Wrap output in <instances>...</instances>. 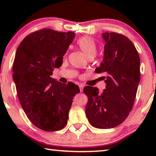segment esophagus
<instances>
[{
	"mask_svg": "<svg viewBox=\"0 0 156 156\" xmlns=\"http://www.w3.org/2000/svg\"><path fill=\"white\" fill-rule=\"evenodd\" d=\"M79 88H80V92H83V88H84V85H83V84H79Z\"/></svg>",
	"mask_w": 156,
	"mask_h": 156,
	"instance_id": "obj_1",
	"label": "esophagus"
}]
</instances>
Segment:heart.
I'll list each match as a JSON object with an SVG mask.
<instances>
[{
  "label": "heart",
  "mask_w": 156,
  "mask_h": 156,
  "mask_svg": "<svg viewBox=\"0 0 156 156\" xmlns=\"http://www.w3.org/2000/svg\"><path fill=\"white\" fill-rule=\"evenodd\" d=\"M77 44L79 48L85 56L89 58L94 57L96 54V44L95 41L90 37L84 36L78 39Z\"/></svg>",
  "instance_id": "obj_1"
}]
</instances>
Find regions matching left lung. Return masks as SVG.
Returning <instances> with one entry per match:
<instances>
[{"label":"left lung","instance_id":"1","mask_svg":"<svg viewBox=\"0 0 156 156\" xmlns=\"http://www.w3.org/2000/svg\"><path fill=\"white\" fill-rule=\"evenodd\" d=\"M105 41L104 56L96 73H105L106 87L87 86L88 98L85 113L89 123L98 129H111L126 120L133 106L140 78L139 54L135 46L122 34H102Z\"/></svg>","mask_w":156,"mask_h":156}]
</instances>
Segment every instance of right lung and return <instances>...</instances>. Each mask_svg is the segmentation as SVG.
<instances>
[{"instance_id": "add662e5", "label": "right lung", "mask_w": 156, "mask_h": 156, "mask_svg": "<svg viewBox=\"0 0 156 156\" xmlns=\"http://www.w3.org/2000/svg\"><path fill=\"white\" fill-rule=\"evenodd\" d=\"M74 37L72 31L43 29L26 36L16 52L12 70L18 99L30 120L43 131L67 125L73 96L80 92L73 83L51 78Z\"/></svg>"}]
</instances>
